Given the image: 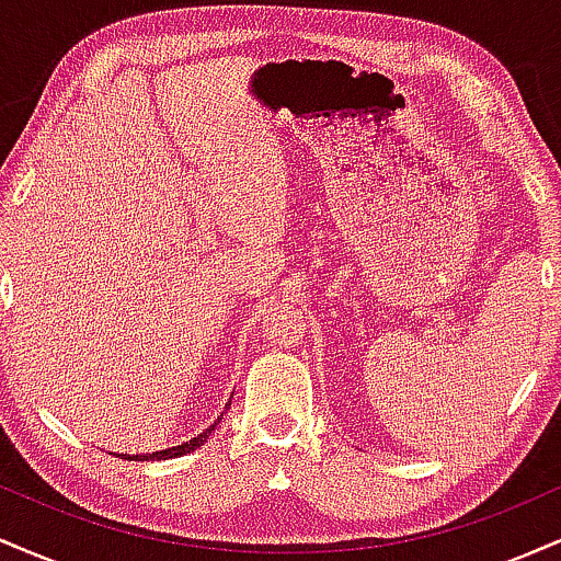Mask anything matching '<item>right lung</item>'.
<instances>
[{
	"label": "right lung",
	"instance_id": "1",
	"mask_svg": "<svg viewBox=\"0 0 561 561\" xmlns=\"http://www.w3.org/2000/svg\"><path fill=\"white\" fill-rule=\"evenodd\" d=\"M227 405H231V401L227 403ZM224 420V414L218 416V420L210 424L208 430H205V433H199L197 437H192V440H186V443H182V446H173V448H165V450H152V454H137V456H128V454H115V456H121V459H131V461H160V459H176V456H184V454H190V450H195V448H199L203 446L205 440H208V435L214 433L216 430V424Z\"/></svg>",
	"mask_w": 561,
	"mask_h": 561
}]
</instances>
